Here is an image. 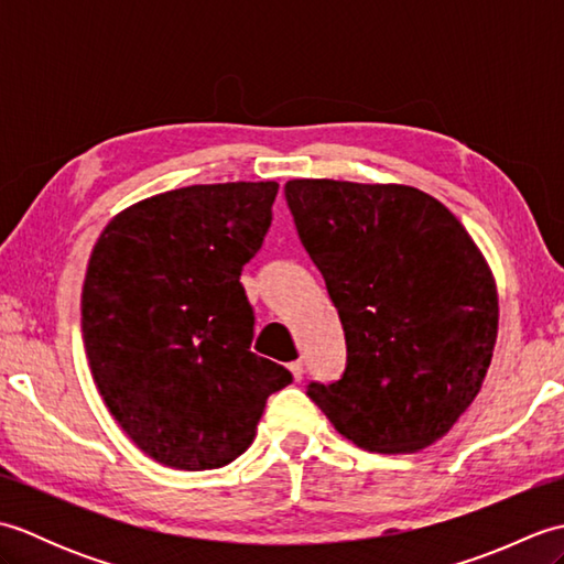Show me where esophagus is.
I'll use <instances>...</instances> for the list:
<instances>
[{
    "label": "esophagus",
    "instance_id": "obj_1",
    "mask_svg": "<svg viewBox=\"0 0 564 564\" xmlns=\"http://www.w3.org/2000/svg\"><path fill=\"white\" fill-rule=\"evenodd\" d=\"M289 370H291L295 380H301V378H303V373H305V368H303V361H301V358H297V361H293V364H289Z\"/></svg>",
    "mask_w": 564,
    "mask_h": 564
}]
</instances>
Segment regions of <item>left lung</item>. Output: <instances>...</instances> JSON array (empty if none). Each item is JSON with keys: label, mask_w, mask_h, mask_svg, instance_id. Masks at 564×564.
<instances>
[{"label": "left lung", "mask_w": 564, "mask_h": 564, "mask_svg": "<svg viewBox=\"0 0 564 564\" xmlns=\"http://www.w3.org/2000/svg\"><path fill=\"white\" fill-rule=\"evenodd\" d=\"M285 200L346 337L344 376L307 398L364 451L436 443L492 361L499 297L482 251L414 186L293 178Z\"/></svg>", "instance_id": "obj_1"}]
</instances>
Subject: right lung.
Wrapping results in <instances>:
<instances>
[{"label":"right lung","mask_w":564,"mask_h":564,"mask_svg":"<svg viewBox=\"0 0 564 564\" xmlns=\"http://www.w3.org/2000/svg\"><path fill=\"white\" fill-rule=\"evenodd\" d=\"M275 182L184 186L121 210L91 249L82 337L109 412L152 460L232 463L257 436L283 366L251 351L239 275L271 225Z\"/></svg>","instance_id":"right-lung-1"}]
</instances>
